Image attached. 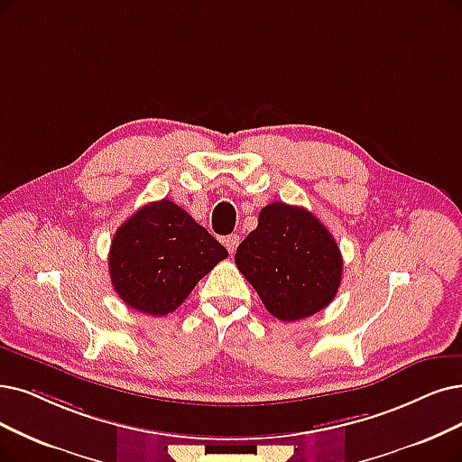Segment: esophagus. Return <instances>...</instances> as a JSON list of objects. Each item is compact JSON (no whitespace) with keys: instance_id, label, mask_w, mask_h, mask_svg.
Returning a JSON list of instances; mask_svg holds the SVG:
<instances>
[{"instance_id":"34e87169","label":"esophagus","mask_w":462,"mask_h":462,"mask_svg":"<svg viewBox=\"0 0 462 462\" xmlns=\"http://www.w3.org/2000/svg\"><path fill=\"white\" fill-rule=\"evenodd\" d=\"M238 243H241V238H238V235H227V236L224 238V245H226V248L229 250V254H235Z\"/></svg>"}]
</instances>
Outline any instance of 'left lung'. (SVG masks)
<instances>
[{"instance_id": "obj_1", "label": "left lung", "mask_w": 462, "mask_h": 462, "mask_svg": "<svg viewBox=\"0 0 462 462\" xmlns=\"http://www.w3.org/2000/svg\"><path fill=\"white\" fill-rule=\"evenodd\" d=\"M235 263L265 309L282 322L328 307L343 273L339 246L322 221L286 202L262 208L257 227L236 248Z\"/></svg>"}]
</instances>
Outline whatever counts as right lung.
<instances>
[{"label": "right lung", "instance_id": "1", "mask_svg": "<svg viewBox=\"0 0 462 462\" xmlns=\"http://www.w3.org/2000/svg\"><path fill=\"white\" fill-rule=\"evenodd\" d=\"M227 250L172 200L142 207L116 231L109 276L131 309L164 317L188 300Z\"/></svg>", "mask_w": 462, "mask_h": 462}]
</instances>
